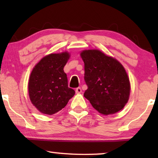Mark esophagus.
Wrapping results in <instances>:
<instances>
[{
	"instance_id": "esophagus-1",
	"label": "esophagus",
	"mask_w": 158,
	"mask_h": 158,
	"mask_svg": "<svg viewBox=\"0 0 158 158\" xmlns=\"http://www.w3.org/2000/svg\"><path fill=\"white\" fill-rule=\"evenodd\" d=\"M81 92H82V89L81 87L77 88L76 89H75V93H76V94H81Z\"/></svg>"
}]
</instances>
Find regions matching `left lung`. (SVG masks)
I'll list each match as a JSON object with an SVG mask.
<instances>
[{
	"label": "left lung",
	"instance_id": "8db88e82",
	"mask_svg": "<svg viewBox=\"0 0 158 158\" xmlns=\"http://www.w3.org/2000/svg\"><path fill=\"white\" fill-rule=\"evenodd\" d=\"M85 64L84 96L99 113L108 115L122 109L130 94L129 80L119 62L98 50L81 54Z\"/></svg>",
	"mask_w": 158,
	"mask_h": 158
}]
</instances>
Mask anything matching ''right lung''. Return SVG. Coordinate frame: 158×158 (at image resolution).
<instances>
[{"label":"right lung","instance_id":"1","mask_svg":"<svg viewBox=\"0 0 158 158\" xmlns=\"http://www.w3.org/2000/svg\"><path fill=\"white\" fill-rule=\"evenodd\" d=\"M70 55L68 52L50 54L34 67L29 81V98L33 105L43 114L52 115L63 109L75 95L68 87L64 72Z\"/></svg>","mask_w":158,"mask_h":158}]
</instances>
